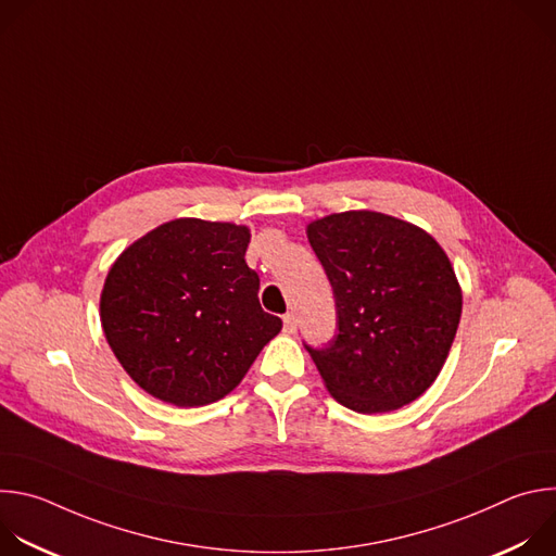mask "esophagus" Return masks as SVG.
<instances>
[{"mask_svg": "<svg viewBox=\"0 0 556 556\" xmlns=\"http://www.w3.org/2000/svg\"><path fill=\"white\" fill-rule=\"evenodd\" d=\"M283 330H286L288 334H294V332H296V316H294L292 312H288V314L283 316Z\"/></svg>", "mask_w": 556, "mask_h": 556, "instance_id": "34e87169", "label": "esophagus"}]
</instances>
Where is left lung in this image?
<instances>
[{
    "label": "left lung",
    "mask_w": 556,
    "mask_h": 556,
    "mask_svg": "<svg viewBox=\"0 0 556 556\" xmlns=\"http://www.w3.org/2000/svg\"><path fill=\"white\" fill-rule=\"evenodd\" d=\"M334 290L337 337L307 348L332 399L358 414L395 412L433 384L453 345L462 288L420 226L345 211L305 228Z\"/></svg>",
    "instance_id": "8db88e82"
}]
</instances>
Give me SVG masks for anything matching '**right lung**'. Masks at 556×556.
Segmentation results:
<instances>
[{
    "mask_svg": "<svg viewBox=\"0 0 556 556\" xmlns=\"http://www.w3.org/2000/svg\"><path fill=\"white\" fill-rule=\"evenodd\" d=\"M249 226L178 217L112 264L101 292L105 339L153 399L211 405L242 382L281 319L262 309L244 255Z\"/></svg>",
    "mask_w": 556,
    "mask_h": 556,
    "instance_id": "right-lung-1",
    "label": "right lung"
}]
</instances>
